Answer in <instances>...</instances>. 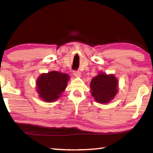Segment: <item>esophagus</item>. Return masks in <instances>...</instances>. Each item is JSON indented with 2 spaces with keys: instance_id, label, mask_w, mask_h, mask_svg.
Segmentation results:
<instances>
[{
  "instance_id": "1",
  "label": "esophagus",
  "mask_w": 153,
  "mask_h": 153,
  "mask_svg": "<svg viewBox=\"0 0 153 153\" xmlns=\"http://www.w3.org/2000/svg\"><path fill=\"white\" fill-rule=\"evenodd\" d=\"M74 75L77 77H79L81 76V73H80L79 71H74Z\"/></svg>"
}]
</instances>
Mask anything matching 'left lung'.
<instances>
[{
  "instance_id": "1",
  "label": "left lung",
  "mask_w": 153,
  "mask_h": 153,
  "mask_svg": "<svg viewBox=\"0 0 153 153\" xmlns=\"http://www.w3.org/2000/svg\"><path fill=\"white\" fill-rule=\"evenodd\" d=\"M118 80L113 74L100 72L90 82L91 94L99 103H108L115 98L117 93Z\"/></svg>"
}]
</instances>
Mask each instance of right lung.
<instances>
[{
    "mask_svg": "<svg viewBox=\"0 0 153 153\" xmlns=\"http://www.w3.org/2000/svg\"><path fill=\"white\" fill-rule=\"evenodd\" d=\"M69 79L68 74L56 71L42 74L36 81V91L44 101L53 102L60 98Z\"/></svg>",
    "mask_w": 153,
    "mask_h": 153,
    "instance_id": "add662e5",
    "label": "right lung"
}]
</instances>
